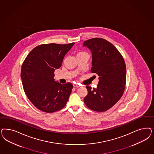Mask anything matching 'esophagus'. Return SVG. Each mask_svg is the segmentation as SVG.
Masks as SVG:
<instances>
[{"label":"esophagus","instance_id":"obj_1","mask_svg":"<svg viewBox=\"0 0 154 154\" xmlns=\"http://www.w3.org/2000/svg\"><path fill=\"white\" fill-rule=\"evenodd\" d=\"M73 86H74V87H75V88H76V87L78 88V87H80L79 85H78V84H74Z\"/></svg>","mask_w":154,"mask_h":154}]
</instances>
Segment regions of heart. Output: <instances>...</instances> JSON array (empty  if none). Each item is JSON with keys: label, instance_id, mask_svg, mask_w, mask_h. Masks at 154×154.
<instances>
[{"label": "heart", "instance_id": "1", "mask_svg": "<svg viewBox=\"0 0 154 154\" xmlns=\"http://www.w3.org/2000/svg\"><path fill=\"white\" fill-rule=\"evenodd\" d=\"M84 53H85L84 51H79V52L77 54V55L82 54H84Z\"/></svg>", "mask_w": 154, "mask_h": 154}]
</instances>
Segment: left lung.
Wrapping results in <instances>:
<instances>
[{"mask_svg": "<svg viewBox=\"0 0 154 154\" xmlns=\"http://www.w3.org/2000/svg\"><path fill=\"white\" fill-rule=\"evenodd\" d=\"M83 46L92 54V73L99 76L96 88L87 85L85 104L94 111L102 112L116 104L124 92L126 68L124 59L112 44L101 38L86 40Z\"/></svg>", "mask_w": 154, "mask_h": 154, "instance_id": "1", "label": "left lung"}]
</instances>
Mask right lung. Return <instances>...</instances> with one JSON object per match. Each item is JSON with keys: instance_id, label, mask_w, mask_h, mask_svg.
<instances>
[{"instance_id": "1", "label": "right lung", "mask_w": 154, "mask_h": 154, "mask_svg": "<svg viewBox=\"0 0 154 154\" xmlns=\"http://www.w3.org/2000/svg\"><path fill=\"white\" fill-rule=\"evenodd\" d=\"M74 42L67 44L51 43L35 47L26 56L21 70L25 94L40 110L53 113L63 108L73 85L54 82V71L61 66L66 54Z\"/></svg>"}]
</instances>
